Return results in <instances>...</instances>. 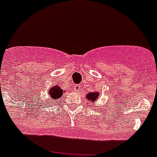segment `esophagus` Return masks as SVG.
I'll use <instances>...</instances> for the list:
<instances>
[{
  "label": "esophagus",
  "instance_id": "esophagus-1",
  "mask_svg": "<svg viewBox=\"0 0 157 157\" xmlns=\"http://www.w3.org/2000/svg\"><path fill=\"white\" fill-rule=\"evenodd\" d=\"M80 90H81V86L79 85H75L74 86V90L75 92H79Z\"/></svg>",
  "mask_w": 157,
  "mask_h": 157
}]
</instances>
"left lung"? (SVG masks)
<instances>
[{"label": "left lung", "instance_id": "8db88e82", "mask_svg": "<svg viewBox=\"0 0 157 157\" xmlns=\"http://www.w3.org/2000/svg\"><path fill=\"white\" fill-rule=\"evenodd\" d=\"M86 99H88L89 101H90L91 103L94 104V102H96V101H98V97H99V93L97 92V91L90 92V94H86Z\"/></svg>", "mask_w": 157, "mask_h": 157}]
</instances>
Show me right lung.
<instances>
[{
    "mask_svg": "<svg viewBox=\"0 0 157 157\" xmlns=\"http://www.w3.org/2000/svg\"><path fill=\"white\" fill-rule=\"evenodd\" d=\"M63 92L62 89L59 86H54L51 87L48 90V94H49V100H53L56 101V99L59 98L63 95Z\"/></svg>",
    "mask_w": 157,
    "mask_h": 157,
    "instance_id": "1",
    "label": "right lung"
}]
</instances>
